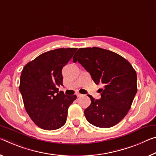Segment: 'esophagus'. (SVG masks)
Returning <instances> with one entry per match:
<instances>
[{"label":"esophagus","mask_w":156,"mask_h":156,"mask_svg":"<svg viewBox=\"0 0 156 156\" xmlns=\"http://www.w3.org/2000/svg\"><path fill=\"white\" fill-rule=\"evenodd\" d=\"M76 96H78V97H79V96H82V94H80V93H78H78H76Z\"/></svg>","instance_id":"1"}]
</instances>
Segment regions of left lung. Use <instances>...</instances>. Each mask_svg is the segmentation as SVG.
Returning <instances> with one entry per match:
<instances>
[{
  "label": "left lung",
  "mask_w": 156,
  "mask_h": 156,
  "mask_svg": "<svg viewBox=\"0 0 156 156\" xmlns=\"http://www.w3.org/2000/svg\"><path fill=\"white\" fill-rule=\"evenodd\" d=\"M96 85L102 84L101 99L88 95L91 104L84 111L87 122L99 128H110L127 115L137 93V73L122 56L106 49L81 48L73 57Z\"/></svg>",
  "instance_id": "obj_1"
}]
</instances>
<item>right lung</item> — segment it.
Segmentation results:
<instances>
[{
  "mask_svg": "<svg viewBox=\"0 0 156 156\" xmlns=\"http://www.w3.org/2000/svg\"><path fill=\"white\" fill-rule=\"evenodd\" d=\"M77 50L58 48L47 51L30 62L22 70L19 91L25 109L33 122L44 130H53L65 124L68 108L76 95L66 96L62 70Z\"/></svg>",
  "mask_w": 156,
  "mask_h": 156,
  "instance_id": "add662e5",
  "label": "right lung"
}]
</instances>
